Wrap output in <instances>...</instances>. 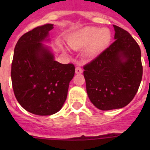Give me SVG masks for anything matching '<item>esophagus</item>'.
<instances>
[{
    "instance_id": "esophagus-1",
    "label": "esophagus",
    "mask_w": 150,
    "mask_h": 150,
    "mask_svg": "<svg viewBox=\"0 0 150 150\" xmlns=\"http://www.w3.org/2000/svg\"><path fill=\"white\" fill-rule=\"evenodd\" d=\"M82 72V68H81V67H79V66L76 67V68H75V73H76V74H81Z\"/></svg>"
}]
</instances>
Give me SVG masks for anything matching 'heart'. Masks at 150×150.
Masks as SVG:
<instances>
[{"mask_svg":"<svg viewBox=\"0 0 150 150\" xmlns=\"http://www.w3.org/2000/svg\"><path fill=\"white\" fill-rule=\"evenodd\" d=\"M110 40L111 34L109 29L87 27L71 39L69 45L73 49H81L87 46L85 56L87 58H93L107 47Z\"/></svg>","mask_w":150,"mask_h":150,"instance_id":"1","label":"heart"}]
</instances>
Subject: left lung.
<instances>
[{
	"mask_svg": "<svg viewBox=\"0 0 150 150\" xmlns=\"http://www.w3.org/2000/svg\"><path fill=\"white\" fill-rule=\"evenodd\" d=\"M114 28L115 41L83 67L88 96L102 110L128 105L142 78L139 46L126 30L114 25Z\"/></svg>",
	"mask_w": 150,
	"mask_h": 150,
	"instance_id": "obj_1",
	"label": "left lung"
}]
</instances>
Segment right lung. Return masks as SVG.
Returning a JSON list of instances; mask_svg holds the SVG:
<instances>
[{
  "label": "right lung",
  "mask_w": 150,
  "mask_h": 150,
  "mask_svg": "<svg viewBox=\"0 0 150 150\" xmlns=\"http://www.w3.org/2000/svg\"><path fill=\"white\" fill-rule=\"evenodd\" d=\"M54 25L36 27L18 40L11 63V82L15 98L27 111L47 116L61 109L75 75L73 64L54 61L42 43Z\"/></svg>",
  "instance_id": "add662e5"
}]
</instances>
